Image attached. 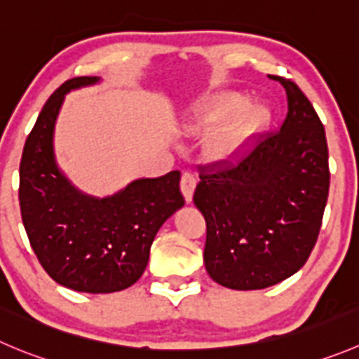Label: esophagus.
Listing matches in <instances>:
<instances>
[{"instance_id": "34e87169", "label": "esophagus", "mask_w": 359, "mask_h": 359, "mask_svg": "<svg viewBox=\"0 0 359 359\" xmlns=\"http://www.w3.org/2000/svg\"><path fill=\"white\" fill-rule=\"evenodd\" d=\"M194 187H196V177H194L191 172H184L182 179H180V189H182V194L184 198H186L187 203L193 200Z\"/></svg>"}]
</instances>
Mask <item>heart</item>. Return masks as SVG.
Here are the masks:
<instances>
[{"instance_id": "b5f03b06", "label": "heart", "mask_w": 359, "mask_h": 359, "mask_svg": "<svg viewBox=\"0 0 359 359\" xmlns=\"http://www.w3.org/2000/svg\"><path fill=\"white\" fill-rule=\"evenodd\" d=\"M270 114L261 105H247V96L226 91L194 112L193 130L212 131L208 154L214 159L236 158L266 128Z\"/></svg>"}]
</instances>
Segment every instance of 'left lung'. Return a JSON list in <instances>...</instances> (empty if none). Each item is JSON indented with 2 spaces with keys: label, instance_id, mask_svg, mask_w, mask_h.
I'll list each match as a JSON object with an SVG mask.
<instances>
[{
  "label": "left lung",
  "instance_id": "8db88e82",
  "mask_svg": "<svg viewBox=\"0 0 359 359\" xmlns=\"http://www.w3.org/2000/svg\"><path fill=\"white\" fill-rule=\"evenodd\" d=\"M286 89L287 116L236 163L201 168L194 205L207 222L208 276L229 290H264L297 273L321 229L330 189L325 128L300 87Z\"/></svg>",
  "mask_w": 359,
  "mask_h": 359
}]
</instances>
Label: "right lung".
I'll list each match as a JSON object with an SVG mask.
<instances>
[{"mask_svg": "<svg viewBox=\"0 0 359 359\" xmlns=\"http://www.w3.org/2000/svg\"><path fill=\"white\" fill-rule=\"evenodd\" d=\"M98 80L76 76L55 89L27 137L19 168L20 214L38 261L55 283L82 293L133 286L156 233L184 207L179 170L133 180L107 198L83 194L62 175L54 156L55 119L66 93Z\"/></svg>", "mask_w": 359, "mask_h": 359, "instance_id": "1", "label": "right lung"}]
</instances>
